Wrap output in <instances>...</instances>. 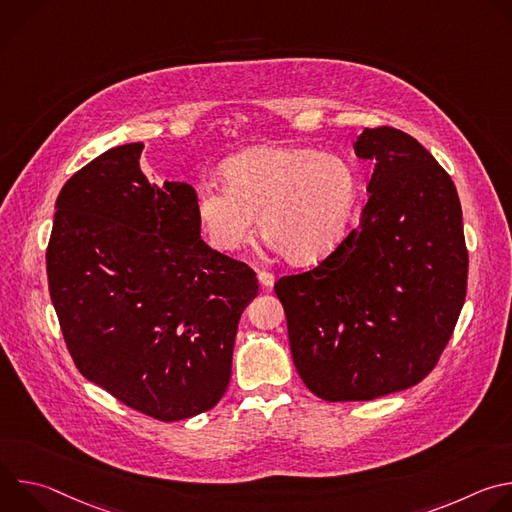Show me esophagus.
<instances>
[{"instance_id":"34e87169","label":"esophagus","mask_w":512,"mask_h":512,"mask_svg":"<svg viewBox=\"0 0 512 512\" xmlns=\"http://www.w3.org/2000/svg\"><path fill=\"white\" fill-rule=\"evenodd\" d=\"M259 281H261V285H263L265 289H269V287H273V283H275V275H273L271 271H259Z\"/></svg>"}]
</instances>
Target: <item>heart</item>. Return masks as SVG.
I'll return each instance as SVG.
<instances>
[{
	"label": "heart",
	"instance_id": "1",
	"mask_svg": "<svg viewBox=\"0 0 512 512\" xmlns=\"http://www.w3.org/2000/svg\"><path fill=\"white\" fill-rule=\"evenodd\" d=\"M223 184L196 188L194 210L208 245L243 249L255 233L294 265L328 257L342 241L358 196L348 160L302 145H259L223 166Z\"/></svg>",
	"mask_w": 512,
	"mask_h": 512
}]
</instances>
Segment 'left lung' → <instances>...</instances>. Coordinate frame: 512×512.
Wrapping results in <instances>:
<instances>
[{"instance_id": "obj_1", "label": "left lung", "mask_w": 512, "mask_h": 512, "mask_svg": "<svg viewBox=\"0 0 512 512\" xmlns=\"http://www.w3.org/2000/svg\"><path fill=\"white\" fill-rule=\"evenodd\" d=\"M373 162L360 223L314 269L275 281L294 364L324 401H371L423 381L466 300L468 251L450 174L395 129H364Z\"/></svg>"}]
</instances>
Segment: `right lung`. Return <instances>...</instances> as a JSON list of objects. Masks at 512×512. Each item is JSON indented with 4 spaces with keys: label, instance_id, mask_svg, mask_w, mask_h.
Here are the masks:
<instances>
[{
    "label": "right lung",
    "instance_id": "1",
    "mask_svg": "<svg viewBox=\"0 0 512 512\" xmlns=\"http://www.w3.org/2000/svg\"><path fill=\"white\" fill-rule=\"evenodd\" d=\"M141 150L117 145L62 186L48 289L81 375L143 415L180 421L225 395L259 283L200 239L190 184H150Z\"/></svg>",
    "mask_w": 512,
    "mask_h": 512
}]
</instances>
